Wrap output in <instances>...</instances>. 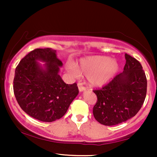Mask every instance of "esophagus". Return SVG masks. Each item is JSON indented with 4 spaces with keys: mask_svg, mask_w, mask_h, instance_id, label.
<instances>
[{
    "mask_svg": "<svg viewBox=\"0 0 157 157\" xmlns=\"http://www.w3.org/2000/svg\"><path fill=\"white\" fill-rule=\"evenodd\" d=\"M77 86H78V89H79V91H83L86 90V87L83 86V83L82 82H79L78 83H77Z\"/></svg>",
    "mask_w": 157,
    "mask_h": 157,
    "instance_id": "obj_1",
    "label": "esophagus"
}]
</instances>
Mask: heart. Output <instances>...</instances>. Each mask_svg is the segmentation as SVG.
I'll use <instances>...</instances> for the list:
<instances>
[{
  "label": "heart",
  "mask_w": 157,
  "mask_h": 157,
  "mask_svg": "<svg viewBox=\"0 0 157 157\" xmlns=\"http://www.w3.org/2000/svg\"><path fill=\"white\" fill-rule=\"evenodd\" d=\"M80 71L87 76H90L91 83L95 86L105 85L117 72L119 65L117 61L111 60L105 56H94L81 60ZM74 72L78 75L77 69Z\"/></svg>",
  "instance_id": "1"
}]
</instances>
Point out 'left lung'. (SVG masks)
Here are the masks:
<instances>
[{
    "mask_svg": "<svg viewBox=\"0 0 157 157\" xmlns=\"http://www.w3.org/2000/svg\"><path fill=\"white\" fill-rule=\"evenodd\" d=\"M123 72L116 75L102 89L94 90L97 100L93 114L104 125H115L137 113L145 101L147 78L142 65L125 54Z\"/></svg>",
    "mask_w": 157,
    "mask_h": 157,
    "instance_id": "left-lung-1",
    "label": "left lung"
}]
</instances>
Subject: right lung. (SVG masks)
Segmentation results:
<instances>
[{"mask_svg":"<svg viewBox=\"0 0 157 157\" xmlns=\"http://www.w3.org/2000/svg\"><path fill=\"white\" fill-rule=\"evenodd\" d=\"M46 63L45 68L36 61ZM63 63L49 48H35L15 68L13 90L23 111L36 120L53 122L64 116L78 94L77 83L66 84L59 75Z\"/></svg>","mask_w":157,"mask_h":157,"instance_id":"add662e5","label":"right lung"}]
</instances>
